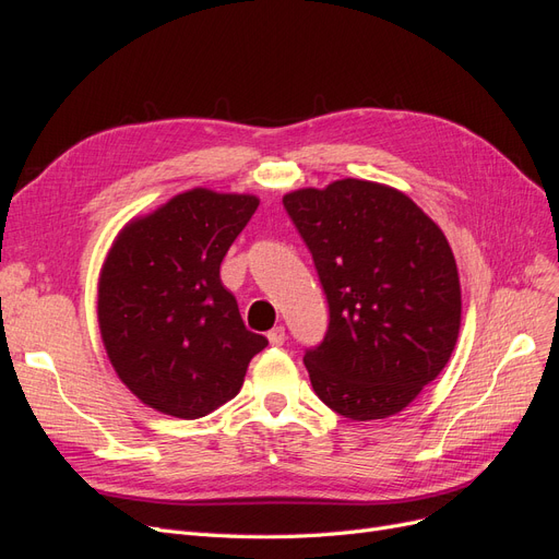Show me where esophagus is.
I'll return each mask as SVG.
<instances>
[{
    "label": "esophagus",
    "instance_id": "esophagus-1",
    "mask_svg": "<svg viewBox=\"0 0 559 559\" xmlns=\"http://www.w3.org/2000/svg\"><path fill=\"white\" fill-rule=\"evenodd\" d=\"M267 341H270V345H273V347L284 345V341H286V331H284V326L270 329V331H267Z\"/></svg>",
    "mask_w": 559,
    "mask_h": 559
}]
</instances>
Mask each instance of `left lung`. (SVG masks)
<instances>
[{
	"label": "left lung",
	"instance_id": "8db88e82",
	"mask_svg": "<svg viewBox=\"0 0 559 559\" xmlns=\"http://www.w3.org/2000/svg\"><path fill=\"white\" fill-rule=\"evenodd\" d=\"M329 302L324 341L306 349L314 394L368 421L403 411L445 368L462 292L443 230L389 186L343 179L284 195Z\"/></svg>",
	"mask_w": 559,
	"mask_h": 559
}]
</instances>
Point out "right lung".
<instances>
[{"label":"right lung","instance_id":"add662e5","mask_svg":"<svg viewBox=\"0 0 559 559\" xmlns=\"http://www.w3.org/2000/svg\"><path fill=\"white\" fill-rule=\"evenodd\" d=\"M259 207L193 189L123 228L99 277L97 317L114 370L142 403L195 419L240 392L267 341L247 331L218 267Z\"/></svg>","mask_w":559,"mask_h":559}]
</instances>
